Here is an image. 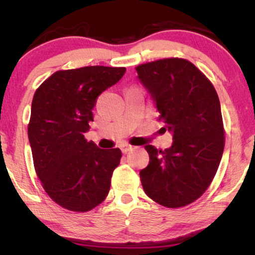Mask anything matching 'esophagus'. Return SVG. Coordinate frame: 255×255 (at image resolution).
I'll return each instance as SVG.
<instances>
[{
  "instance_id": "obj_1",
  "label": "esophagus",
  "mask_w": 255,
  "mask_h": 255,
  "mask_svg": "<svg viewBox=\"0 0 255 255\" xmlns=\"http://www.w3.org/2000/svg\"><path fill=\"white\" fill-rule=\"evenodd\" d=\"M120 149H122L123 153H128L133 149V146L129 145V144H122L120 145Z\"/></svg>"
}]
</instances>
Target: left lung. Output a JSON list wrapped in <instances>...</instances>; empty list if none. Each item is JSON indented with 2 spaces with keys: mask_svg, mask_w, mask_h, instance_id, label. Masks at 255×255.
Returning a JSON list of instances; mask_svg holds the SVG:
<instances>
[{
  "mask_svg": "<svg viewBox=\"0 0 255 255\" xmlns=\"http://www.w3.org/2000/svg\"><path fill=\"white\" fill-rule=\"evenodd\" d=\"M136 71L159 114L157 120L173 137L164 150L145 146L149 164L139 173L144 191L169 208L187 206L208 189L223 156L225 137L217 92L182 58L159 59Z\"/></svg>",
  "mask_w": 255,
  "mask_h": 255,
  "instance_id": "8db88e82",
  "label": "left lung"
}]
</instances>
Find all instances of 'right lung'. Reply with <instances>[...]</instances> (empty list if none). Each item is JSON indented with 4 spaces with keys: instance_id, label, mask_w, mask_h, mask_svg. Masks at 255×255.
<instances>
[{
    "instance_id": "1",
    "label": "right lung",
    "mask_w": 255,
    "mask_h": 255,
    "mask_svg": "<svg viewBox=\"0 0 255 255\" xmlns=\"http://www.w3.org/2000/svg\"><path fill=\"white\" fill-rule=\"evenodd\" d=\"M125 72L106 66L58 71L34 93L28 126L34 169L47 195L63 208L84 213L109 193L122 150L99 148L84 133L97 98Z\"/></svg>"
}]
</instances>
